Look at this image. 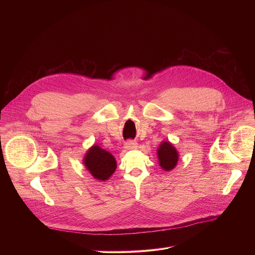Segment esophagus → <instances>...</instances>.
<instances>
[{
    "mask_svg": "<svg viewBox=\"0 0 255 255\" xmlns=\"http://www.w3.org/2000/svg\"><path fill=\"white\" fill-rule=\"evenodd\" d=\"M137 146H138V143L136 141L130 140V141H127L125 143V148L126 149H133V148H136Z\"/></svg>",
    "mask_w": 255,
    "mask_h": 255,
    "instance_id": "obj_1",
    "label": "esophagus"
}]
</instances>
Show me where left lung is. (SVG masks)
Instances as JSON below:
<instances>
[{
    "instance_id": "8db88e82",
    "label": "left lung",
    "mask_w": 255,
    "mask_h": 255,
    "mask_svg": "<svg viewBox=\"0 0 255 255\" xmlns=\"http://www.w3.org/2000/svg\"><path fill=\"white\" fill-rule=\"evenodd\" d=\"M159 166L165 170H172L178 161V151L169 141H162L156 150Z\"/></svg>"
}]
</instances>
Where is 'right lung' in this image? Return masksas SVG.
Segmentation results:
<instances>
[{"label":"right lung","instance_id":"1","mask_svg":"<svg viewBox=\"0 0 255 255\" xmlns=\"http://www.w3.org/2000/svg\"><path fill=\"white\" fill-rule=\"evenodd\" d=\"M83 163L92 176L98 180H108L117 168L113 154L94 144L86 152Z\"/></svg>","mask_w":255,"mask_h":255}]
</instances>
